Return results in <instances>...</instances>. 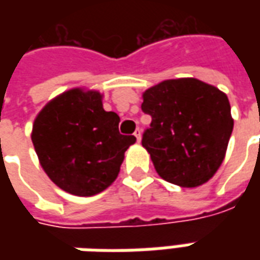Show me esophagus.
<instances>
[{
	"label": "esophagus",
	"mask_w": 260,
	"mask_h": 260,
	"mask_svg": "<svg viewBox=\"0 0 260 260\" xmlns=\"http://www.w3.org/2000/svg\"><path fill=\"white\" fill-rule=\"evenodd\" d=\"M134 135H135L136 141H138V142H141V138H142V131L139 129V128H138V129L135 131V134H134Z\"/></svg>",
	"instance_id": "obj_1"
}]
</instances>
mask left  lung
I'll list each match as a JSON object with an SVG mask.
<instances>
[{
    "instance_id": "1",
    "label": "left lung",
    "mask_w": 260,
    "mask_h": 260,
    "mask_svg": "<svg viewBox=\"0 0 260 260\" xmlns=\"http://www.w3.org/2000/svg\"><path fill=\"white\" fill-rule=\"evenodd\" d=\"M143 113L152 117L142 146L167 182L196 188L223 163L234 126L229 97L195 78L163 80L143 91Z\"/></svg>"
}]
</instances>
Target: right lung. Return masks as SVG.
Segmentation results:
<instances>
[{"instance_id":"1","label":"right lung","mask_w":260,"mask_h":260,"mask_svg":"<svg viewBox=\"0 0 260 260\" xmlns=\"http://www.w3.org/2000/svg\"><path fill=\"white\" fill-rule=\"evenodd\" d=\"M119 117L103 108V94L75 87L54 97L37 114L31 142L48 178L62 191L93 196L118 177L136 138L121 135Z\"/></svg>"}]
</instances>
